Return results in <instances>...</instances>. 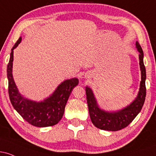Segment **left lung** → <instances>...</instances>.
I'll use <instances>...</instances> for the list:
<instances>
[{
	"label": "left lung",
	"mask_w": 156,
	"mask_h": 156,
	"mask_svg": "<svg viewBox=\"0 0 156 156\" xmlns=\"http://www.w3.org/2000/svg\"><path fill=\"white\" fill-rule=\"evenodd\" d=\"M136 47L139 53L141 82L138 95L130 105L117 112H105L99 108L92 89L88 87H86L89 116L93 125L98 128L110 131H117L122 129L133 120L142 108L146 97V69L143 62L144 53L138 42L136 43Z\"/></svg>",
	"instance_id": "1"
}]
</instances>
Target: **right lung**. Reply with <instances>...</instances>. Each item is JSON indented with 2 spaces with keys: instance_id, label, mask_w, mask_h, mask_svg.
Segmentation results:
<instances>
[{
  "instance_id": "right-lung-1",
  "label": "right lung",
  "mask_w": 156,
  "mask_h": 156,
  "mask_svg": "<svg viewBox=\"0 0 156 156\" xmlns=\"http://www.w3.org/2000/svg\"><path fill=\"white\" fill-rule=\"evenodd\" d=\"M20 37L12 49L9 62L7 65V78L9 80V95L14 108L26 122L34 126H53L61 120L64 108L73 89L78 84L76 78L64 80L58 85L54 92L43 101L37 102L24 98L19 92L12 76L14 49L20 43Z\"/></svg>"
}]
</instances>
